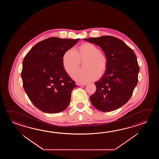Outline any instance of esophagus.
<instances>
[{
  "instance_id": "34e87169",
  "label": "esophagus",
  "mask_w": 159,
  "mask_h": 159,
  "mask_svg": "<svg viewBox=\"0 0 159 159\" xmlns=\"http://www.w3.org/2000/svg\"><path fill=\"white\" fill-rule=\"evenodd\" d=\"M77 84L78 85V86H86V84H80V83H77Z\"/></svg>"
}]
</instances>
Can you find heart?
<instances>
[{
  "label": "heart",
  "instance_id": "1",
  "mask_svg": "<svg viewBox=\"0 0 159 159\" xmlns=\"http://www.w3.org/2000/svg\"><path fill=\"white\" fill-rule=\"evenodd\" d=\"M84 59L83 64L85 68L79 69L71 75L72 78L79 82L94 81L107 68L106 56L91 43L81 45L77 52L72 48L66 51L62 57L63 67L65 71L70 74L80 66L81 60Z\"/></svg>",
  "mask_w": 159,
  "mask_h": 159
}]
</instances>
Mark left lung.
Instances as JSON below:
<instances>
[{"instance_id":"obj_1","label":"left lung","mask_w":159,"mask_h":159,"mask_svg":"<svg viewBox=\"0 0 159 159\" xmlns=\"http://www.w3.org/2000/svg\"><path fill=\"white\" fill-rule=\"evenodd\" d=\"M101 48L107 59L102 78L95 83L96 91L90 97L98 110L112 111L129 101L138 81L139 66L131 48L118 38L111 36L84 39Z\"/></svg>"}]
</instances>
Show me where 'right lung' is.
I'll list each match as a JSON object with an SVG mask.
<instances>
[{
  "mask_svg": "<svg viewBox=\"0 0 159 159\" xmlns=\"http://www.w3.org/2000/svg\"><path fill=\"white\" fill-rule=\"evenodd\" d=\"M79 40L50 37L34 45L25 56L21 73L23 88L41 111L58 113L69 104L77 85L63 67L62 57Z\"/></svg>",
  "mask_w": 159,
  "mask_h": 159,
  "instance_id": "add662e5",
  "label": "right lung"
}]
</instances>
